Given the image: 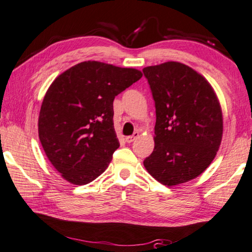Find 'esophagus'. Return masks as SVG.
<instances>
[{
    "instance_id": "obj_1",
    "label": "esophagus",
    "mask_w": 252,
    "mask_h": 252,
    "mask_svg": "<svg viewBox=\"0 0 252 252\" xmlns=\"http://www.w3.org/2000/svg\"><path fill=\"white\" fill-rule=\"evenodd\" d=\"M138 137H139V132H134V133L132 134V136L126 137V141L127 142V144H131V142L136 140V139H137Z\"/></svg>"
}]
</instances>
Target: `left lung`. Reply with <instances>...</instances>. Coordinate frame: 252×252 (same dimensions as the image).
<instances>
[{
	"label": "left lung",
	"mask_w": 252,
	"mask_h": 252,
	"mask_svg": "<svg viewBox=\"0 0 252 252\" xmlns=\"http://www.w3.org/2000/svg\"><path fill=\"white\" fill-rule=\"evenodd\" d=\"M156 107L155 147L144 160L164 186L186 183L215 158L223 137L219 97L204 76L183 63L144 67Z\"/></svg>",
	"instance_id": "1"
}]
</instances>
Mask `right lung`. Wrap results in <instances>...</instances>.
I'll return each instance as SVG.
<instances>
[{
    "mask_svg": "<svg viewBox=\"0 0 252 252\" xmlns=\"http://www.w3.org/2000/svg\"><path fill=\"white\" fill-rule=\"evenodd\" d=\"M141 77L132 67L85 61L52 82L40 106L38 136L48 160L67 182L87 185L108 167L120 146L113 100Z\"/></svg>",
    "mask_w": 252,
    "mask_h": 252,
    "instance_id": "add662e5",
    "label": "right lung"
}]
</instances>
